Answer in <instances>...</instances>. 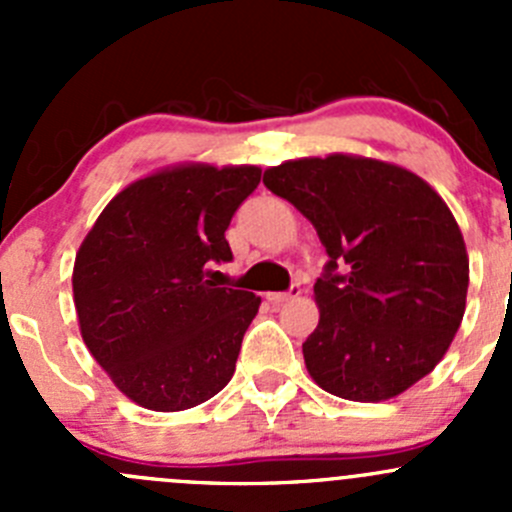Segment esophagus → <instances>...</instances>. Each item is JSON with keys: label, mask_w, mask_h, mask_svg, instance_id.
I'll list each match as a JSON object with an SVG mask.
<instances>
[{"label": "esophagus", "mask_w": 512, "mask_h": 512, "mask_svg": "<svg viewBox=\"0 0 512 512\" xmlns=\"http://www.w3.org/2000/svg\"><path fill=\"white\" fill-rule=\"evenodd\" d=\"M299 292H302L299 285H292L287 289V292H270V294H267V299H270L272 304H285V302H289V299L299 297Z\"/></svg>", "instance_id": "1"}]
</instances>
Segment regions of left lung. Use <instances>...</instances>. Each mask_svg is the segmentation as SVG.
Wrapping results in <instances>:
<instances>
[{
    "label": "left lung",
    "mask_w": 512,
    "mask_h": 512,
    "mask_svg": "<svg viewBox=\"0 0 512 512\" xmlns=\"http://www.w3.org/2000/svg\"><path fill=\"white\" fill-rule=\"evenodd\" d=\"M262 183L317 230L329 260L319 324L302 344L324 391L399 396L451 347L468 292L466 242L441 195L411 170L334 153L265 170Z\"/></svg>",
    "instance_id": "left-lung-1"
}]
</instances>
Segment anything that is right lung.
Listing matches in <instances>:
<instances>
[{
  "instance_id": "add662e5",
  "label": "right lung",
  "mask_w": 512,
  "mask_h": 512,
  "mask_svg": "<svg viewBox=\"0 0 512 512\" xmlns=\"http://www.w3.org/2000/svg\"><path fill=\"white\" fill-rule=\"evenodd\" d=\"M260 175L257 165L158 170L121 190L81 242V337L143 409H193L235 374L260 297L215 287L208 267L232 260L225 230Z\"/></svg>"
}]
</instances>
